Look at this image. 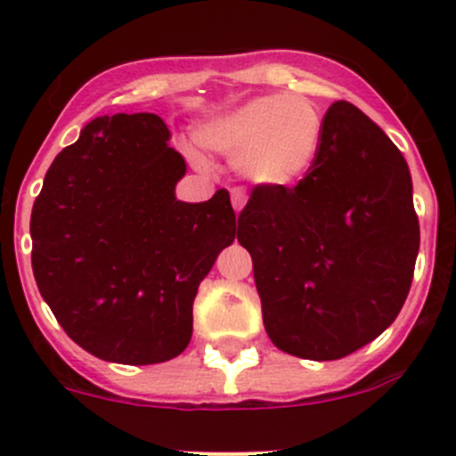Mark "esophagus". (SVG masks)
I'll return each instance as SVG.
<instances>
[{
  "label": "esophagus",
  "mask_w": 456,
  "mask_h": 456,
  "mask_svg": "<svg viewBox=\"0 0 456 456\" xmlns=\"http://www.w3.org/2000/svg\"><path fill=\"white\" fill-rule=\"evenodd\" d=\"M245 202H247L245 191H242L240 187H233V190H232V205H233V209H236V214H240L242 207H245Z\"/></svg>",
  "instance_id": "1"
}]
</instances>
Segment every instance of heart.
<instances>
[{
	"instance_id": "b5f03b06",
	"label": "heart",
	"mask_w": 456,
	"mask_h": 456,
	"mask_svg": "<svg viewBox=\"0 0 456 456\" xmlns=\"http://www.w3.org/2000/svg\"><path fill=\"white\" fill-rule=\"evenodd\" d=\"M322 141L324 117L305 94L256 96L199 130L205 150L236 159L247 181L269 190L297 185L314 169Z\"/></svg>"
}]
</instances>
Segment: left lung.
I'll use <instances>...</instances> for the list:
<instances>
[{"label": "left lung", "mask_w": 456, "mask_h": 456, "mask_svg": "<svg viewBox=\"0 0 456 456\" xmlns=\"http://www.w3.org/2000/svg\"><path fill=\"white\" fill-rule=\"evenodd\" d=\"M238 242L271 342L302 360L351 355L411 291L419 220L406 159L360 108L335 101L314 169L287 190L254 187Z\"/></svg>", "instance_id": "left-lung-1"}]
</instances>
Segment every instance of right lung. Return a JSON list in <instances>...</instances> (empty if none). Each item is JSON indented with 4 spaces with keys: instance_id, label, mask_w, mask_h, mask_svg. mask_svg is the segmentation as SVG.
<instances>
[{
    "instance_id": "1",
    "label": "right lung",
    "mask_w": 456,
    "mask_h": 456,
    "mask_svg": "<svg viewBox=\"0 0 456 456\" xmlns=\"http://www.w3.org/2000/svg\"><path fill=\"white\" fill-rule=\"evenodd\" d=\"M185 159L156 114L99 117L57 154L32 205V271L61 329L94 357L181 355L194 297L236 238L227 190L176 199Z\"/></svg>"
}]
</instances>
